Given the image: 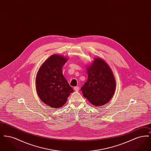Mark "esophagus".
Here are the masks:
<instances>
[{
  "mask_svg": "<svg viewBox=\"0 0 151 151\" xmlns=\"http://www.w3.org/2000/svg\"><path fill=\"white\" fill-rule=\"evenodd\" d=\"M74 90H75V91H76V92L79 91V86H75V87H74Z\"/></svg>",
  "mask_w": 151,
  "mask_h": 151,
  "instance_id": "obj_1",
  "label": "esophagus"
}]
</instances>
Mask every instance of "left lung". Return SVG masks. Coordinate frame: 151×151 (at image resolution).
I'll list each match as a JSON object with an SVG mask.
<instances>
[{
	"label": "left lung",
	"instance_id": "left-lung-1",
	"mask_svg": "<svg viewBox=\"0 0 151 151\" xmlns=\"http://www.w3.org/2000/svg\"><path fill=\"white\" fill-rule=\"evenodd\" d=\"M88 76L81 88L83 96L96 106L105 105L115 92V80L111 70L104 60L96 58L88 68Z\"/></svg>",
	"mask_w": 151,
	"mask_h": 151
}]
</instances>
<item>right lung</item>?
<instances>
[{"mask_svg": "<svg viewBox=\"0 0 151 151\" xmlns=\"http://www.w3.org/2000/svg\"><path fill=\"white\" fill-rule=\"evenodd\" d=\"M67 60L62 55H51L41 66L36 76V89L40 99L52 108L65 105L73 91L62 72Z\"/></svg>", "mask_w": 151, "mask_h": 151, "instance_id": "1", "label": "right lung"}]
</instances>
